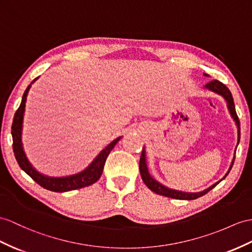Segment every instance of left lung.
<instances>
[{
	"label": "left lung",
	"instance_id": "1",
	"mask_svg": "<svg viewBox=\"0 0 252 252\" xmlns=\"http://www.w3.org/2000/svg\"><path fill=\"white\" fill-rule=\"evenodd\" d=\"M207 76V75H205ZM205 88L211 90L215 93H217L219 95L223 96L224 99L228 102V108H229V111L232 115V118L234 119V121L236 122V125L238 128V139L241 138V124H239V119L236 114L235 111V106H234V100H233V97L230 90L225 87V85L218 81V80H212L211 82L206 83ZM233 164V163H232ZM139 168H140V173H141V177H142V180L144 182L145 185L147 186V188H150L152 191H154L157 194H160V195H164V197H168V198H172V199H177V200H194V199H198L202 195L206 194L210 190H212L214 187H216L218 185V183L214 184L213 186H211L210 188L205 189L204 191H201V192H182V191H177V190H173V189H169L167 187L162 186L161 184H159L157 181H155L153 177L150 175L149 171H147V167H146V162H145V152L144 149L142 150V154H141L140 157V164H139ZM232 168V165H231Z\"/></svg>",
	"mask_w": 252,
	"mask_h": 252
}]
</instances>
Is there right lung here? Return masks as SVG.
Returning <instances> with one entry per match:
<instances>
[{
  "label": "right lung",
  "mask_w": 252,
  "mask_h": 252,
  "mask_svg": "<svg viewBox=\"0 0 252 252\" xmlns=\"http://www.w3.org/2000/svg\"><path fill=\"white\" fill-rule=\"evenodd\" d=\"M34 79L32 83L35 81ZM31 83V84H32ZM31 84L27 88L26 92L22 96V100L19 108L15 113L13 125H11V136H13V150L14 154L17 159L18 164L20 165V168L26 172L28 175H30L32 179L40 185L48 190H51L54 192H65V191H70V190H75L79 188H83L92 185V184L96 183L99 177L101 176L103 165H105L106 159L110 152L115 146V144L119 142L121 137L118 139L113 140L111 143H110L105 150L101 151L99 155L96 157L95 160L92 162L89 168L85 169L82 172L78 174L71 175V176H66V177H49L46 175H42L36 171L32 164H31L28 160V158L24 154L23 149H22V143H21V130H22V121H23V113H24V108H26V101H27V96L29 93V90L31 88Z\"/></svg>",
  "instance_id": "add662e5"
}]
</instances>
